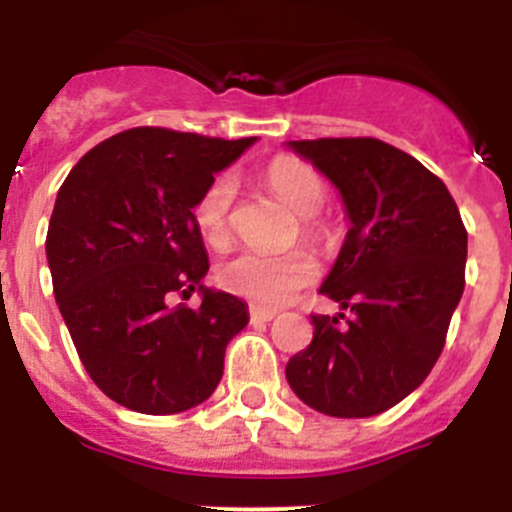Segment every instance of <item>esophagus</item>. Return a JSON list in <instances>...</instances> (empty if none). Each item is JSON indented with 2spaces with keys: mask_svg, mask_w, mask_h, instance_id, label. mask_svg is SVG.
Returning <instances> with one entry per match:
<instances>
[{
  "mask_svg": "<svg viewBox=\"0 0 512 512\" xmlns=\"http://www.w3.org/2000/svg\"><path fill=\"white\" fill-rule=\"evenodd\" d=\"M248 315H251V323H269V320L277 318V312L274 310H266V307H256V305L248 310Z\"/></svg>",
  "mask_w": 512,
  "mask_h": 512,
  "instance_id": "1",
  "label": "esophagus"
}]
</instances>
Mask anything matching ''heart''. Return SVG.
<instances>
[{"label":"heart","mask_w":512,"mask_h":512,"mask_svg":"<svg viewBox=\"0 0 512 512\" xmlns=\"http://www.w3.org/2000/svg\"><path fill=\"white\" fill-rule=\"evenodd\" d=\"M261 184L284 207L297 215V233L315 248L336 246L338 230L330 217L320 212L328 200V187L315 166L297 156H274L261 169ZM235 182L228 174L215 176L194 202V223L210 246L223 248L233 233ZM217 279L230 295L256 302L261 307H279L318 279V261L307 251H289L282 256L246 251L225 261Z\"/></svg>","instance_id":"heart-1"}]
</instances>
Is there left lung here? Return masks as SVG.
I'll return each instance as SVG.
<instances>
[{
    "mask_svg": "<svg viewBox=\"0 0 512 512\" xmlns=\"http://www.w3.org/2000/svg\"><path fill=\"white\" fill-rule=\"evenodd\" d=\"M289 146L336 184L351 228L320 287L349 318L312 315V341L289 359L287 382L318 413L369 418L436 366L464 292L467 228L446 184L384 140Z\"/></svg>",
    "mask_w": 512,
    "mask_h": 512,
    "instance_id": "1",
    "label": "left lung"
}]
</instances>
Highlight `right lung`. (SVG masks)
Listing matches in <instances>:
<instances>
[{"instance_id": "1", "label": "right lung", "mask_w": 512, "mask_h": 512, "mask_svg": "<svg viewBox=\"0 0 512 512\" xmlns=\"http://www.w3.org/2000/svg\"><path fill=\"white\" fill-rule=\"evenodd\" d=\"M256 138L133 128L84 153L61 184L45 253L53 295L81 364L122 408H194L223 377L225 346L248 323L210 269L194 202ZM200 288L203 305L168 307Z\"/></svg>"}]
</instances>
